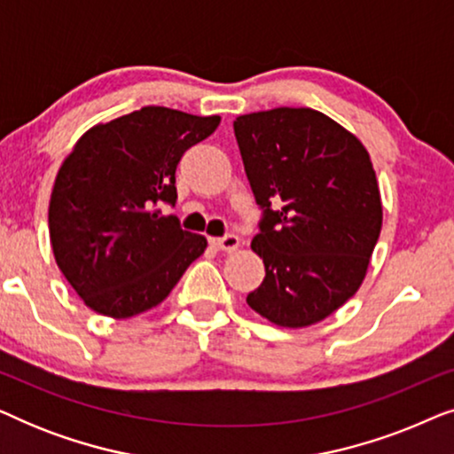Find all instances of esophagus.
Listing matches in <instances>:
<instances>
[{
    "label": "esophagus",
    "mask_w": 454,
    "mask_h": 454,
    "mask_svg": "<svg viewBox=\"0 0 454 454\" xmlns=\"http://www.w3.org/2000/svg\"><path fill=\"white\" fill-rule=\"evenodd\" d=\"M210 244H213L216 250H223V252H233L235 247L239 246V238L233 233H225L223 238H213L210 239Z\"/></svg>",
    "instance_id": "obj_1"
}]
</instances>
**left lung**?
I'll return each instance as SVG.
<instances>
[{
  "instance_id": "8db88e82",
  "label": "left lung",
  "mask_w": 454,
  "mask_h": 454,
  "mask_svg": "<svg viewBox=\"0 0 454 454\" xmlns=\"http://www.w3.org/2000/svg\"><path fill=\"white\" fill-rule=\"evenodd\" d=\"M260 208L252 250L264 281L246 301L278 326L325 320L362 285L382 227L370 154L314 109L277 107L233 121Z\"/></svg>"
}]
</instances>
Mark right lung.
<instances>
[{
  "instance_id": "right-lung-1",
  "label": "right lung",
  "mask_w": 454,
  "mask_h": 454,
  "mask_svg": "<svg viewBox=\"0 0 454 454\" xmlns=\"http://www.w3.org/2000/svg\"><path fill=\"white\" fill-rule=\"evenodd\" d=\"M221 117L142 107L95 126L55 177L49 235L55 262L95 312L129 318L169 295L207 247L176 215V169Z\"/></svg>"
}]
</instances>
